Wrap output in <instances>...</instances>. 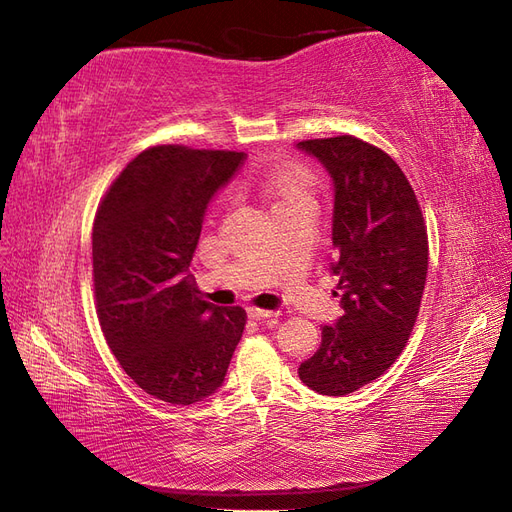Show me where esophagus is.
Here are the masks:
<instances>
[{
  "label": "esophagus",
  "mask_w": 512,
  "mask_h": 512,
  "mask_svg": "<svg viewBox=\"0 0 512 512\" xmlns=\"http://www.w3.org/2000/svg\"><path fill=\"white\" fill-rule=\"evenodd\" d=\"M246 312H249L251 319H270V317H278V312H274V310H263V308H257V306H249V308H246Z\"/></svg>",
  "instance_id": "1"
}]
</instances>
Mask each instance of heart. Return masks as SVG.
<instances>
[{
	"instance_id": "obj_1",
	"label": "heart",
	"mask_w": 512,
	"mask_h": 512,
	"mask_svg": "<svg viewBox=\"0 0 512 512\" xmlns=\"http://www.w3.org/2000/svg\"><path fill=\"white\" fill-rule=\"evenodd\" d=\"M308 185L310 178L308 172L300 166H285L280 170L278 178H276V204H287V202H295V200H304L308 197Z\"/></svg>"
}]
</instances>
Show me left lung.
<instances>
[{"instance_id":"obj_1","label":"left lung","mask_w":512,"mask_h":512,"mask_svg":"<svg viewBox=\"0 0 512 512\" xmlns=\"http://www.w3.org/2000/svg\"><path fill=\"white\" fill-rule=\"evenodd\" d=\"M334 185L332 272L342 317L325 325L319 351L298 374L323 395L372 383L404 351L427 276V229L404 172L355 136L298 142Z\"/></svg>"}]
</instances>
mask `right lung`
I'll list each match as a JSON object with an SVG mask.
<instances>
[{"instance_id":"right-lung-1","label":"right lung","mask_w":512,"mask_h":512,"mask_svg":"<svg viewBox=\"0 0 512 512\" xmlns=\"http://www.w3.org/2000/svg\"><path fill=\"white\" fill-rule=\"evenodd\" d=\"M246 159L163 144L114 180L93 223V287L102 332L134 383L189 406L217 391L246 312L204 300L189 274L210 200Z\"/></svg>"}]
</instances>
